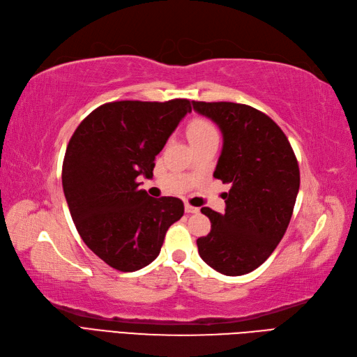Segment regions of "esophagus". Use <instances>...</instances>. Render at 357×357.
I'll list each match as a JSON object with an SVG mask.
<instances>
[{
    "mask_svg": "<svg viewBox=\"0 0 357 357\" xmlns=\"http://www.w3.org/2000/svg\"><path fill=\"white\" fill-rule=\"evenodd\" d=\"M184 211L189 213V214H195V213H199V208L192 206L190 204H184Z\"/></svg>",
    "mask_w": 357,
    "mask_h": 357,
    "instance_id": "esophagus-1",
    "label": "esophagus"
}]
</instances>
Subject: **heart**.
I'll return each instance as SVG.
<instances>
[{
  "label": "heart",
  "instance_id": "obj_1",
  "mask_svg": "<svg viewBox=\"0 0 357 357\" xmlns=\"http://www.w3.org/2000/svg\"><path fill=\"white\" fill-rule=\"evenodd\" d=\"M186 132H188L189 142H196V140H201V139L210 137V136H217V130H215L213 122L208 121L206 118H202V116L193 118L188 124Z\"/></svg>",
  "mask_w": 357,
  "mask_h": 357
}]
</instances>
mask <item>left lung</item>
<instances>
[{
    "instance_id": "left-lung-1",
    "label": "left lung",
    "mask_w": 357,
    "mask_h": 357,
    "mask_svg": "<svg viewBox=\"0 0 357 357\" xmlns=\"http://www.w3.org/2000/svg\"><path fill=\"white\" fill-rule=\"evenodd\" d=\"M223 134L214 177L230 184L225 214L204 206L211 231L196 241L217 272L241 276L261 266L284 238L300 189L297 158L276 122L248 105L192 102Z\"/></svg>"
}]
</instances>
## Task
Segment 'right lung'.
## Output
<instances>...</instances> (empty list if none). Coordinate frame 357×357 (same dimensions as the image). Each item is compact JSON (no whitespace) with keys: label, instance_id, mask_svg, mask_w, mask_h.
<instances>
[{"label":"right lung","instance_id":"obj_1","mask_svg":"<svg viewBox=\"0 0 357 357\" xmlns=\"http://www.w3.org/2000/svg\"><path fill=\"white\" fill-rule=\"evenodd\" d=\"M192 110L188 99L121 100L94 109L72 134L61 184L84 243L119 272H136L159 255L168 227L183 217L178 198H151L139 177Z\"/></svg>","mask_w":357,"mask_h":357}]
</instances>
